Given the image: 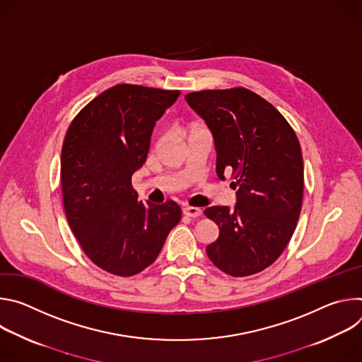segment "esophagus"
Here are the masks:
<instances>
[{"label": "esophagus", "instance_id": "esophagus-1", "mask_svg": "<svg viewBox=\"0 0 362 362\" xmlns=\"http://www.w3.org/2000/svg\"><path fill=\"white\" fill-rule=\"evenodd\" d=\"M182 212H183V215H186L189 218H196V216H199L202 214V211L199 208H193V206H185V208L182 209Z\"/></svg>", "mask_w": 362, "mask_h": 362}]
</instances>
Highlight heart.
<instances>
[{
  "label": "heart",
  "instance_id": "b5f03b06",
  "mask_svg": "<svg viewBox=\"0 0 362 362\" xmlns=\"http://www.w3.org/2000/svg\"><path fill=\"white\" fill-rule=\"evenodd\" d=\"M202 129H204V127H202V126H193L192 130H190V134L194 133V132H199V130H202Z\"/></svg>",
  "mask_w": 362,
  "mask_h": 362
}]
</instances>
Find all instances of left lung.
<instances>
[{
  "label": "left lung",
  "instance_id": "left-lung-1",
  "mask_svg": "<svg viewBox=\"0 0 362 362\" xmlns=\"http://www.w3.org/2000/svg\"><path fill=\"white\" fill-rule=\"evenodd\" d=\"M189 106L211 129L218 151L216 173L232 170L236 204L211 206L204 215L219 226L206 246L222 272L240 278L271 267L296 228L303 197L299 140L286 119L245 87L186 94Z\"/></svg>",
  "mask_w": 362,
  "mask_h": 362
}]
</instances>
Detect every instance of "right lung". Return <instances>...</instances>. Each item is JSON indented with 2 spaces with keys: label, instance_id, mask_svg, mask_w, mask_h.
Instances as JSON below:
<instances>
[{
  "label": "right lung",
  "instance_id": "right-lung-1",
  "mask_svg": "<svg viewBox=\"0 0 362 362\" xmlns=\"http://www.w3.org/2000/svg\"><path fill=\"white\" fill-rule=\"evenodd\" d=\"M179 90L117 84L73 119L62 148L67 222L88 259L116 276H133L156 261L180 206L143 203L132 175L146 162L151 132Z\"/></svg>",
  "mask_w": 362,
  "mask_h": 362
}]
</instances>
